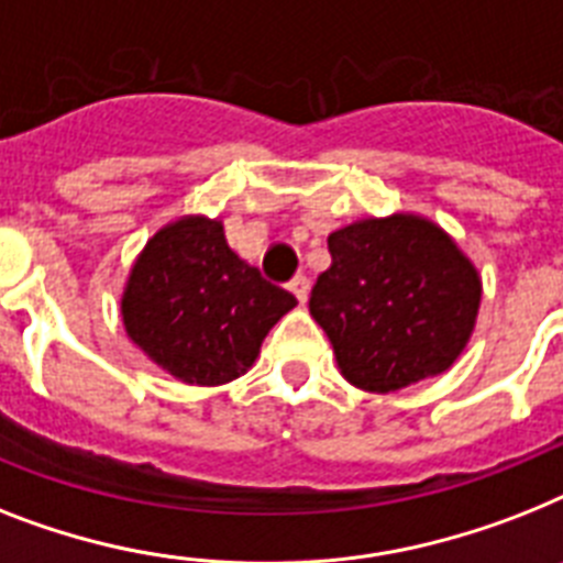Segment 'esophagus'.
I'll return each instance as SVG.
<instances>
[{"mask_svg":"<svg viewBox=\"0 0 563 563\" xmlns=\"http://www.w3.org/2000/svg\"><path fill=\"white\" fill-rule=\"evenodd\" d=\"M292 290V296H296V299L301 301V305H305V301H308V292H310V282H308V276H296V278H290V285H287Z\"/></svg>","mask_w":563,"mask_h":563,"instance_id":"obj_1","label":"esophagus"}]
</instances>
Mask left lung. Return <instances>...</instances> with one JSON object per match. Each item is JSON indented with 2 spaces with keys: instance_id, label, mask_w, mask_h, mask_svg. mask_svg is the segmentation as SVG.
<instances>
[{
  "instance_id": "1",
  "label": "left lung",
  "mask_w": 563,
  "mask_h": 563,
  "mask_svg": "<svg viewBox=\"0 0 563 563\" xmlns=\"http://www.w3.org/2000/svg\"><path fill=\"white\" fill-rule=\"evenodd\" d=\"M331 267L310 290L347 383L399 391L445 371L466 347L481 305V278L431 221L371 218L328 239Z\"/></svg>"
}]
</instances>
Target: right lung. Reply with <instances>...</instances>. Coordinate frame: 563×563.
<instances>
[{
	"label": "right lung",
	"instance_id": "add662e5",
	"mask_svg": "<svg viewBox=\"0 0 563 563\" xmlns=\"http://www.w3.org/2000/svg\"><path fill=\"white\" fill-rule=\"evenodd\" d=\"M296 305L227 247L209 218H184L148 241L123 292L129 336L184 383L221 385L250 368Z\"/></svg>",
	"mask_w": 563,
	"mask_h": 563
}]
</instances>
